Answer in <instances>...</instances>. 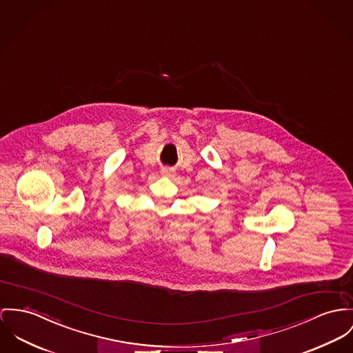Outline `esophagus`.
<instances>
[{
    "label": "esophagus",
    "instance_id": "34e87169",
    "mask_svg": "<svg viewBox=\"0 0 353 353\" xmlns=\"http://www.w3.org/2000/svg\"><path fill=\"white\" fill-rule=\"evenodd\" d=\"M163 176H165V177H172L173 176V172L170 170V169H163Z\"/></svg>",
    "mask_w": 353,
    "mask_h": 353
}]
</instances>
